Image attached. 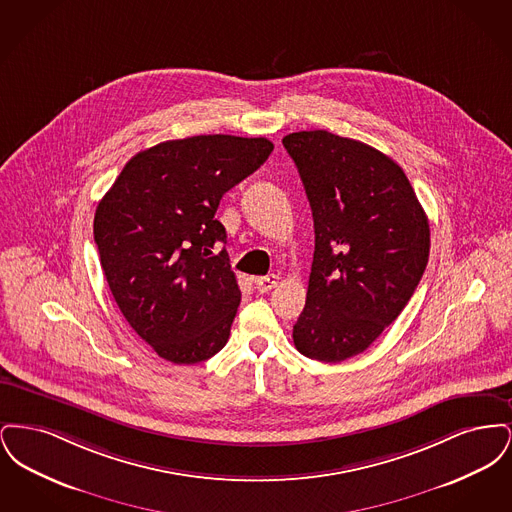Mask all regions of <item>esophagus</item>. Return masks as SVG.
Instances as JSON below:
<instances>
[{
    "label": "esophagus",
    "mask_w": 512,
    "mask_h": 512,
    "mask_svg": "<svg viewBox=\"0 0 512 512\" xmlns=\"http://www.w3.org/2000/svg\"><path fill=\"white\" fill-rule=\"evenodd\" d=\"M276 284H278V276H276V274H268V276L255 278V288H257V292H270L272 288H276Z\"/></svg>",
    "instance_id": "esophagus-1"
}]
</instances>
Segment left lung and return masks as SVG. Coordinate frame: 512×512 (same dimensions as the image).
<instances>
[{
	"label": "left lung",
	"mask_w": 512,
	"mask_h": 512,
	"mask_svg": "<svg viewBox=\"0 0 512 512\" xmlns=\"http://www.w3.org/2000/svg\"><path fill=\"white\" fill-rule=\"evenodd\" d=\"M315 220L297 351L322 363L363 353L409 303L430 255V224L403 169L374 147L326 130L282 140Z\"/></svg>",
	"instance_id": "8db88e82"
}]
</instances>
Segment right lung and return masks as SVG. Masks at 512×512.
I'll return each mask as SVG.
<instances>
[{
    "instance_id": "add662e5",
    "label": "right lung",
    "mask_w": 512,
    "mask_h": 512,
    "mask_svg": "<svg viewBox=\"0 0 512 512\" xmlns=\"http://www.w3.org/2000/svg\"><path fill=\"white\" fill-rule=\"evenodd\" d=\"M274 149L228 134L169 140L136 153L103 195L94 240L122 315L174 365L211 359L226 345L242 301L215 219L220 199Z\"/></svg>"
}]
</instances>
